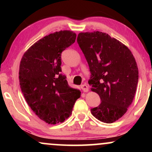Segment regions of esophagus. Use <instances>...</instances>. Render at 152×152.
I'll use <instances>...</instances> for the list:
<instances>
[{"label": "esophagus", "instance_id": "1", "mask_svg": "<svg viewBox=\"0 0 152 152\" xmlns=\"http://www.w3.org/2000/svg\"><path fill=\"white\" fill-rule=\"evenodd\" d=\"M81 88H82V89H83V91L84 92L88 91V86H87V84H86V83H84V84L81 85Z\"/></svg>", "mask_w": 152, "mask_h": 152}]
</instances>
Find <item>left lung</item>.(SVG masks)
<instances>
[{"label":"left lung","mask_w":152,"mask_h":152,"mask_svg":"<svg viewBox=\"0 0 152 152\" xmlns=\"http://www.w3.org/2000/svg\"><path fill=\"white\" fill-rule=\"evenodd\" d=\"M77 42L84 54L91 77L88 84L101 104L91 109L99 121L111 124L126 112L135 95L139 71L131 50L105 33H80Z\"/></svg>","instance_id":"left-lung-1"}]
</instances>
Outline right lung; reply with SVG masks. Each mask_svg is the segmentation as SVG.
<instances>
[{
    "label": "right lung",
    "mask_w": 152,
    "mask_h": 152,
    "mask_svg": "<svg viewBox=\"0 0 152 152\" xmlns=\"http://www.w3.org/2000/svg\"><path fill=\"white\" fill-rule=\"evenodd\" d=\"M76 38L71 31L50 34L31 46L20 61L19 81L24 98L38 117L49 124L69 118L81 95L61 74V53Z\"/></svg>",
    "instance_id": "right-lung-1"
}]
</instances>
